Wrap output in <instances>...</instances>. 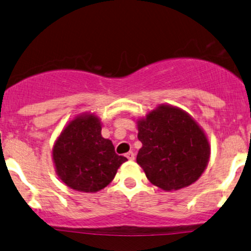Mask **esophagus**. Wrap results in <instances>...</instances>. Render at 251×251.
I'll use <instances>...</instances> for the list:
<instances>
[{
	"instance_id": "obj_1",
	"label": "esophagus",
	"mask_w": 251,
	"mask_h": 251,
	"mask_svg": "<svg viewBox=\"0 0 251 251\" xmlns=\"http://www.w3.org/2000/svg\"><path fill=\"white\" fill-rule=\"evenodd\" d=\"M126 157L128 158L129 160H133V159H135V153H133L132 151H130L128 153H126Z\"/></svg>"
}]
</instances>
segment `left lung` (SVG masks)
<instances>
[{
    "label": "left lung",
    "mask_w": 251,
    "mask_h": 251,
    "mask_svg": "<svg viewBox=\"0 0 251 251\" xmlns=\"http://www.w3.org/2000/svg\"><path fill=\"white\" fill-rule=\"evenodd\" d=\"M137 126L143 146L136 160L152 184L166 191L177 190L200 178L209 161L210 144L187 113L159 106Z\"/></svg>",
    "instance_id": "obj_1"
}]
</instances>
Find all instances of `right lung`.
Returning a JSON list of instances; mask_svg holds the SVG:
<instances>
[{"label": "right lung", "mask_w": 251, "mask_h": 251, "mask_svg": "<svg viewBox=\"0 0 251 251\" xmlns=\"http://www.w3.org/2000/svg\"><path fill=\"white\" fill-rule=\"evenodd\" d=\"M53 159L61 180L82 193L103 189L128 160L102 137L99 119L92 114L78 116L66 126L54 145Z\"/></svg>", "instance_id": "obj_1"}]
</instances>
